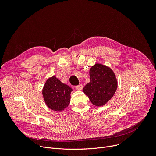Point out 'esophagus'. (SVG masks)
Masks as SVG:
<instances>
[{"label":"esophagus","instance_id":"esophagus-1","mask_svg":"<svg viewBox=\"0 0 156 156\" xmlns=\"http://www.w3.org/2000/svg\"><path fill=\"white\" fill-rule=\"evenodd\" d=\"M76 90H81L82 89H83V84H80L77 85L76 86Z\"/></svg>","mask_w":156,"mask_h":156}]
</instances>
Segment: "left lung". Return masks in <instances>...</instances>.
<instances>
[{
    "mask_svg": "<svg viewBox=\"0 0 156 156\" xmlns=\"http://www.w3.org/2000/svg\"><path fill=\"white\" fill-rule=\"evenodd\" d=\"M90 82L83 92L96 106H102L112 98L117 88V81L113 71L107 66L96 63L90 70Z\"/></svg>",
    "mask_w": 156,
    "mask_h": 156,
    "instance_id": "left-lung-1",
    "label": "left lung"
}]
</instances>
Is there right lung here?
<instances>
[{
	"instance_id": "add662e5",
	"label": "right lung",
	"mask_w": 156,
	"mask_h": 156,
	"mask_svg": "<svg viewBox=\"0 0 156 156\" xmlns=\"http://www.w3.org/2000/svg\"><path fill=\"white\" fill-rule=\"evenodd\" d=\"M72 88L62 83L55 76L49 78L44 84L42 95L47 105L53 110L61 111L70 102Z\"/></svg>"
}]
</instances>
